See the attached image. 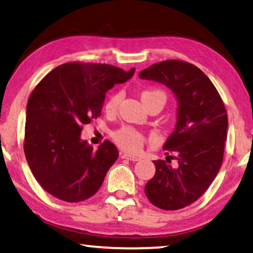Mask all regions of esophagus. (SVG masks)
<instances>
[{"label": "esophagus", "instance_id": "1", "mask_svg": "<svg viewBox=\"0 0 253 253\" xmlns=\"http://www.w3.org/2000/svg\"><path fill=\"white\" fill-rule=\"evenodd\" d=\"M121 157L124 158V159H127V161H132V162H138L140 161V157H137V156H133V155H130V154H122Z\"/></svg>", "mask_w": 253, "mask_h": 253}]
</instances>
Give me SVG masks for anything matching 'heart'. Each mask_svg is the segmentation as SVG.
<instances>
[{
  "instance_id": "1",
  "label": "heart",
  "mask_w": 253,
  "mask_h": 253,
  "mask_svg": "<svg viewBox=\"0 0 253 253\" xmlns=\"http://www.w3.org/2000/svg\"><path fill=\"white\" fill-rule=\"evenodd\" d=\"M122 97L123 94L121 91H116L114 94H112L106 100V104H105V111L110 114L114 113L118 110L120 103H121ZM141 99L146 106L156 99H159L163 105H165L166 94L161 89H145V90L141 91ZM112 138H113L114 142L120 148L129 151V153H139L146 141L145 135L132 126H122L115 130L112 134Z\"/></svg>"
}]
</instances>
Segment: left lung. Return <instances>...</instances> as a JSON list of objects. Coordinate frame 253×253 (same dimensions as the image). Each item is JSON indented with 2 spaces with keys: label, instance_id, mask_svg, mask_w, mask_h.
<instances>
[{
  "label": "left lung",
  "instance_id": "1",
  "mask_svg": "<svg viewBox=\"0 0 253 253\" xmlns=\"http://www.w3.org/2000/svg\"><path fill=\"white\" fill-rule=\"evenodd\" d=\"M139 77L164 84L177 99L175 130L164 146L176 156L154 161L156 173L145 186L154 206L177 211L199 199L220 169L228 126L226 108L211 79L188 62H159ZM169 158L176 159L175 166L169 165Z\"/></svg>",
  "mask_w": 253,
  "mask_h": 253
}]
</instances>
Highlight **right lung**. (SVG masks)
Returning <instances> with one entry per match:
<instances>
[{
	"instance_id": "1",
	"label": "right lung",
	"mask_w": 253,
	"mask_h": 253,
	"mask_svg": "<svg viewBox=\"0 0 253 253\" xmlns=\"http://www.w3.org/2000/svg\"><path fill=\"white\" fill-rule=\"evenodd\" d=\"M133 73L110 64L69 62L35 87L27 104L23 150L45 191L67 203L98 191L119 151L108 140L95 150L80 139L81 131L100 116L106 91Z\"/></svg>"
}]
</instances>
